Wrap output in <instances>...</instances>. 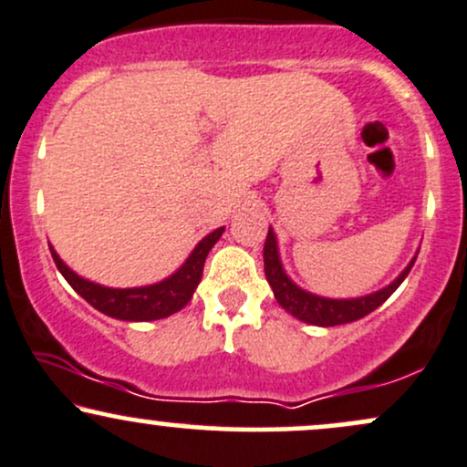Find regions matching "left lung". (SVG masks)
<instances>
[{
  "mask_svg": "<svg viewBox=\"0 0 467 467\" xmlns=\"http://www.w3.org/2000/svg\"><path fill=\"white\" fill-rule=\"evenodd\" d=\"M415 264V259L410 261V265L406 267L401 275L390 283L389 287L379 289V292L368 294V296L362 298H351V301H336V298H323L316 296V294H309L294 285L289 281L285 270H283L281 259H278L276 250V237L272 233V228L267 230V239L264 245V265H265V278L270 283L272 289H275V298L278 301L285 312L296 316L298 320L309 325H320V327H334V325H345L353 323V320L362 318V316L371 314L373 309H378L395 289L400 287V283L409 276L410 267Z\"/></svg>",
  "mask_w": 467,
  "mask_h": 467,
  "instance_id": "obj_1",
  "label": "left lung"
}]
</instances>
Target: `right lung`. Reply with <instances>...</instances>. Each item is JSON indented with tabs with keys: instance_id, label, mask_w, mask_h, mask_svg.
<instances>
[{
	"instance_id": "add662e5",
	"label": "right lung",
	"mask_w": 467,
	"mask_h": 467,
	"mask_svg": "<svg viewBox=\"0 0 467 467\" xmlns=\"http://www.w3.org/2000/svg\"><path fill=\"white\" fill-rule=\"evenodd\" d=\"M222 233L223 228H217L215 233L203 237L200 244H197V248L191 252L186 264L182 265L173 276H169L166 281L155 283V285L131 289L103 287L96 285L92 281H85V278L74 275V272L58 259L55 250L50 248V252L58 272L66 276V281L74 287V292H78L80 296L92 305V307L99 309V312L118 320H160L180 312V309L191 301L192 292H195V287L200 285L202 281L203 261H206L213 245L217 244L219 237H222Z\"/></svg>"
}]
</instances>
